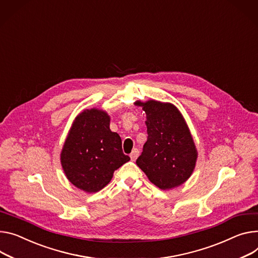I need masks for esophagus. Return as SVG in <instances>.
Segmentation results:
<instances>
[{"instance_id": "esophagus-1", "label": "esophagus", "mask_w": 258, "mask_h": 258, "mask_svg": "<svg viewBox=\"0 0 258 258\" xmlns=\"http://www.w3.org/2000/svg\"><path fill=\"white\" fill-rule=\"evenodd\" d=\"M138 155H140V151H138L137 149H133V150H132V153L130 154L131 160H132V161H135L136 158L138 157Z\"/></svg>"}]
</instances>
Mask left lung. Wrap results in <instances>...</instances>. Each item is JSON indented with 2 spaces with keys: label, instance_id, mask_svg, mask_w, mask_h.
I'll list each match as a JSON object with an SVG mask.
<instances>
[{
  "label": "left lung",
  "instance_id": "8db88e82",
  "mask_svg": "<svg viewBox=\"0 0 258 258\" xmlns=\"http://www.w3.org/2000/svg\"><path fill=\"white\" fill-rule=\"evenodd\" d=\"M147 115L148 140L136 164L158 188L170 190L191 176L197 150L181 111L173 104L148 100L135 101Z\"/></svg>",
  "mask_w": 258,
  "mask_h": 258
}]
</instances>
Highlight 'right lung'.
<instances>
[{"instance_id": "add662e5", "label": "right lung", "mask_w": 258, "mask_h": 258, "mask_svg": "<svg viewBox=\"0 0 258 258\" xmlns=\"http://www.w3.org/2000/svg\"><path fill=\"white\" fill-rule=\"evenodd\" d=\"M105 110L86 109L72 123L61 152V164L67 179L87 193L103 189L114 170L130 160L122 150V140L109 128Z\"/></svg>"}]
</instances>
